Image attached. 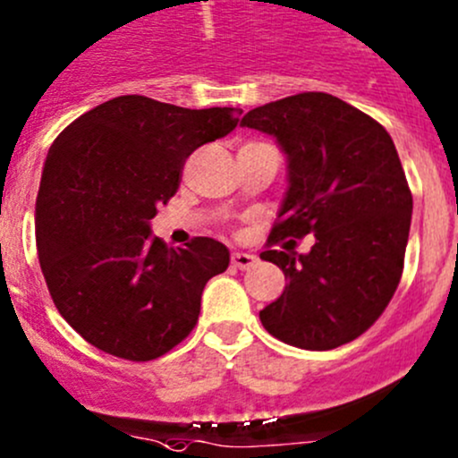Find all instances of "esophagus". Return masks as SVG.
Returning a JSON list of instances; mask_svg holds the SVG:
<instances>
[{"mask_svg":"<svg viewBox=\"0 0 458 458\" xmlns=\"http://www.w3.org/2000/svg\"><path fill=\"white\" fill-rule=\"evenodd\" d=\"M255 262H258V255H253V253H233V264L237 268H242V271L250 268Z\"/></svg>","mask_w":458,"mask_h":458,"instance_id":"esophagus-1","label":"esophagus"}]
</instances>
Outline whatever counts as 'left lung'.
<instances>
[{"label": "left lung", "mask_w": 458, "mask_h": 458, "mask_svg": "<svg viewBox=\"0 0 458 458\" xmlns=\"http://www.w3.org/2000/svg\"><path fill=\"white\" fill-rule=\"evenodd\" d=\"M242 126L276 138L287 191L271 243L287 287L259 311L268 335L302 350H332L364 335L403 276L413 199L391 135L339 97L302 92L249 110ZM315 234L310 254L293 238Z\"/></svg>", "instance_id": "8db88e82"}]
</instances>
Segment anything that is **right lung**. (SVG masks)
I'll return each mask as SVG.
<instances>
[{"label":"right lung","mask_w":458,"mask_h":458,"mask_svg":"<svg viewBox=\"0 0 458 458\" xmlns=\"http://www.w3.org/2000/svg\"><path fill=\"white\" fill-rule=\"evenodd\" d=\"M237 108L190 110L140 94L81 114L47 153L36 200L42 276L63 318L94 348L151 361L181 344L230 250L209 237L166 249L157 205L199 147L237 126Z\"/></svg>","instance_id":"1"}]
</instances>
